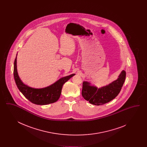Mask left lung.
Returning <instances> with one entry per match:
<instances>
[{
	"label": "left lung",
	"instance_id": "8db88e82",
	"mask_svg": "<svg viewBox=\"0 0 147 147\" xmlns=\"http://www.w3.org/2000/svg\"><path fill=\"white\" fill-rule=\"evenodd\" d=\"M126 75L125 70H122L117 79L100 88L84 81L83 83L82 96L85 100L93 105L99 106L106 104L119 95L125 81Z\"/></svg>",
	"mask_w": 147,
	"mask_h": 147
}]
</instances>
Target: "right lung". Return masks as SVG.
Returning a JSON list of instances; mask_svg holds the SVG:
<instances>
[{
	"mask_svg": "<svg viewBox=\"0 0 147 147\" xmlns=\"http://www.w3.org/2000/svg\"><path fill=\"white\" fill-rule=\"evenodd\" d=\"M16 59V57L14 63V77L16 84L24 96L32 103L36 105H47L56 102L61 96L63 84L75 75V74H72L63 77L55 83L46 88H33L24 84L19 77L17 71Z\"/></svg>",
	"mask_w": 147,
	"mask_h": 147,
	"instance_id": "add662e5",
	"label": "right lung"
}]
</instances>
